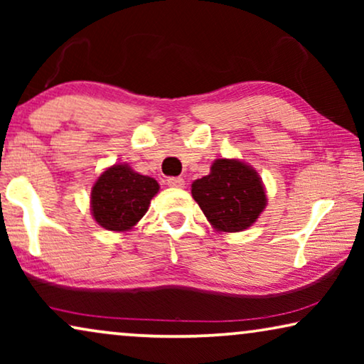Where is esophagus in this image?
Returning <instances> with one entry per match:
<instances>
[{
    "label": "esophagus",
    "instance_id": "esophagus-1",
    "mask_svg": "<svg viewBox=\"0 0 364 364\" xmlns=\"http://www.w3.org/2000/svg\"><path fill=\"white\" fill-rule=\"evenodd\" d=\"M167 186L168 187H178V188H181V187L186 186V181H183L182 177H168L167 178Z\"/></svg>",
    "mask_w": 364,
    "mask_h": 364
}]
</instances>
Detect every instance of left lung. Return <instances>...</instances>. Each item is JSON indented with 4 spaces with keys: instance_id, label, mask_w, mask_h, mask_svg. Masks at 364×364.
Wrapping results in <instances>:
<instances>
[{
    "instance_id": "8db88e82",
    "label": "left lung",
    "mask_w": 364,
    "mask_h": 364,
    "mask_svg": "<svg viewBox=\"0 0 364 364\" xmlns=\"http://www.w3.org/2000/svg\"><path fill=\"white\" fill-rule=\"evenodd\" d=\"M192 197L220 232L250 227L267 205L258 173L235 159H217L210 173L192 183Z\"/></svg>"
}]
</instances>
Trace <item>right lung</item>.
<instances>
[{
	"instance_id": "obj_1",
	"label": "right lung",
	"mask_w": 364,
	"mask_h": 364,
	"mask_svg": "<svg viewBox=\"0 0 364 364\" xmlns=\"http://www.w3.org/2000/svg\"><path fill=\"white\" fill-rule=\"evenodd\" d=\"M159 192L152 177L127 166H112L101 173L91 192V210L99 225L114 232L132 228L146 215L151 198Z\"/></svg>"
}]
</instances>
